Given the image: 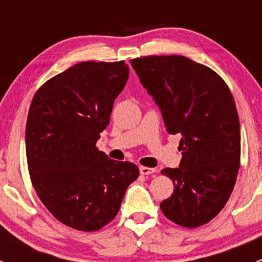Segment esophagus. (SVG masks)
<instances>
[{
	"instance_id": "34e87169",
	"label": "esophagus",
	"mask_w": 262,
	"mask_h": 262,
	"mask_svg": "<svg viewBox=\"0 0 262 262\" xmlns=\"http://www.w3.org/2000/svg\"><path fill=\"white\" fill-rule=\"evenodd\" d=\"M139 171H141L142 175H150V173L156 172L155 168L150 167H146V166H139Z\"/></svg>"
}]
</instances>
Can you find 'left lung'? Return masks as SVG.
I'll return each instance as SVG.
<instances>
[{
  "instance_id": "1",
  "label": "left lung",
  "mask_w": 262,
  "mask_h": 262,
  "mask_svg": "<svg viewBox=\"0 0 262 262\" xmlns=\"http://www.w3.org/2000/svg\"><path fill=\"white\" fill-rule=\"evenodd\" d=\"M130 64L160 107L168 133L181 134L180 167L161 171L175 186L161 210L181 227L203 226L228 202L239 170L233 96L218 73L182 55H149Z\"/></svg>"
}]
</instances>
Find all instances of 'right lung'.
Listing matches in <instances>:
<instances>
[{
  "label": "right lung",
  "mask_w": 262,
  "mask_h": 262,
  "mask_svg": "<svg viewBox=\"0 0 262 262\" xmlns=\"http://www.w3.org/2000/svg\"><path fill=\"white\" fill-rule=\"evenodd\" d=\"M129 67L120 62H81L35 92L26 120L31 182L47 209L73 229L97 231L120 209L134 163L110 160L97 149Z\"/></svg>",
  "instance_id": "obj_1"
}]
</instances>
